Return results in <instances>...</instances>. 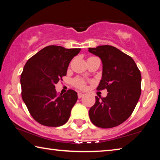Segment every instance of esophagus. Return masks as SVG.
Masks as SVG:
<instances>
[{
    "label": "esophagus",
    "instance_id": "esophagus-1",
    "mask_svg": "<svg viewBox=\"0 0 160 160\" xmlns=\"http://www.w3.org/2000/svg\"><path fill=\"white\" fill-rule=\"evenodd\" d=\"M85 95V94H82V93H78V98L79 99H80V98H82V97Z\"/></svg>",
    "mask_w": 160,
    "mask_h": 160
}]
</instances>
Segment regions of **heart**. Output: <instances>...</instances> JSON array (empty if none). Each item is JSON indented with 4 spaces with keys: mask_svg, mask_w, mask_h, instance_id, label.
<instances>
[{
    "mask_svg": "<svg viewBox=\"0 0 160 160\" xmlns=\"http://www.w3.org/2000/svg\"><path fill=\"white\" fill-rule=\"evenodd\" d=\"M72 82H73L75 87H77V88L80 89H84L85 88L86 83L85 82V80L81 79V78H75V79L72 81Z\"/></svg>",
    "mask_w": 160,
    "mask_h": 160,
    "instance_id": "heart-1",
    "label": "heart"
}]
</instances>
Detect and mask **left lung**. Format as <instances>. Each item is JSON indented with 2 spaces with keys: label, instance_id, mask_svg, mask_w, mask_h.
<instances>
[{
  "label": "left lung",
  "instance_id": "8db88e82",
  "mask_svg": "<svg viewBox=\"0 0 160 160\" xmlns=\"http://www.w3.org/2000/svg\"><path fill=\"white\" fill-rule=\"evenodd\" d=\"M89 52L102 62V77L97 90L107 89L106 97H95L89 111L94 125L110 128L129 118L141 94V74L131 56L109 45L89 48Z\"/></svg>",
  "mask_w": 160,
  "mask_h": 160
}]
</instances>
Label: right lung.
<instances>
[{"label": "right lung", "instance_id": "obj_1", "mask_svg": "<svg viewBox=\"0 0 160 160\" xmlns=\"http://www.w3.org/2000/svg\"><path fill=\"white\" fill-rule=\"evenodd\" d=\"M80 50L48 46L25 65L20 76L22 98L31 116L42 125L58 127L68 121L78 94L69 90L58 95L55 85L66 76L70 61Z\"/></svg>", "mask_w": 160, "mask_h": 160}]
</instances>
